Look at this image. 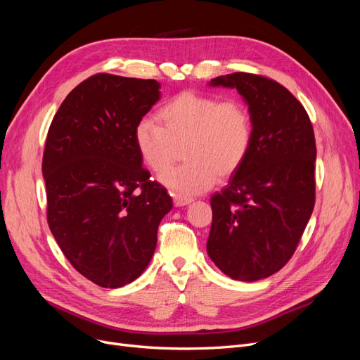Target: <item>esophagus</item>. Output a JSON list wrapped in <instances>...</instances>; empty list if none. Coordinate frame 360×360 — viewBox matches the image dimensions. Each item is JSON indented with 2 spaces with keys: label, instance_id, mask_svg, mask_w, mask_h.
I'll return each mask as SVG.
<instances>
[{
  "label": "esophagus",
  "instance_id": "34e87169",
  "mask_svg": "<svg viewBox=\"0 0 360 360\" xmlns=\"http://www.w3.org/2000/svg\"><path fill=\"white\" fill-rule=\"evenodd\" d=\"M172 198H174V204H176L177 207H183V205H188L192 202L191 197H186V195H180V193H174Z\"/></svg>",
  "mask_w": 360,
  "mask_h": 360
}]
</instances>
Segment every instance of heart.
Returning <instances> with one entry per match:
<instances>
[{
  "label": "heart",
  "mask_w": 360,
  "mask_h": 360,
  "mask_svg": "<svg viewBox=\"0 0 360 360\" xmlns=\"http://www.w3.org/2000/svg\"><path fill=\"white\" fill-rule=\"evenodd\" d=\"M159 124L143 120L135 127L134 143L144 165L160 172L184 146L180 167L163 172L162 184L181 193H201L216 179L226 180L242 168L254 139V126L245 103L222 101L210 94L183 91L158 111Z\"/></svg>",
  "instance_id": "1"
}]
</instances>
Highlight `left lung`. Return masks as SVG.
Listing matches in <instances>:
<instances>
[{
    "instance_id": "8db88e82",
    "label": "left lung",
    "mask_w": 360,
    "mask_h": 360,
    "mask_svg": "<svg viewBox=\"0 0 360 360\" xmlns=\"http://www.w3.org/2000/svg\"><path fill=\"white\" fill-rule=\"evenodd\" d=\"M209 85L243 97L254 139L242 168L210 198L207 254L226 276L252 282L288 263L312 214L314 129L302 103L274 79L236 72Z\"/></svg>"
}]
</instances>
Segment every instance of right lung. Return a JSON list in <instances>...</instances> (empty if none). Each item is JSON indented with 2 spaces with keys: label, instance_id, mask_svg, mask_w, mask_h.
I'll return each instance as SVG.
<instances>
[{
  "label": "right lung",
  "instance_id": "obj_1",
  "mask_svg": "<svg viewBox=\"0 0 360 360\" xmlns=\"http://www.w3.org/2000/svg\"><path fill=\"white\" fill-rule=\"evenodd\" d=\"M159 89L155 79L97 73L69 93L48 130L41 171L51 233L70 264L103 288L147 269L172 207L134 143Z\"/></svg>",
  "mask_w": 360,
  "mask_h": 360
}]
</instances>
